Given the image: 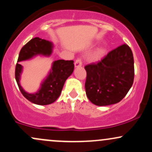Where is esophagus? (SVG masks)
I'll return each instance as SVG.
<instances>
[{"label": "esophagus", "instance_id": "esophagus-1", "mask_svg": "<svg viewBox=\"0 0 152 152\" xmlns=\"http://www.w3.org/2000/svg\"><path fill=\"white\" fill-rule=\"evenodd\" d=\"M74 66L75 68H79L81 67L82 66V61H81V59H77L74 63Z\"/></svg>", "mask_w": 152, "mask_h": 152}]
</instances>
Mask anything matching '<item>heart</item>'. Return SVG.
Returning a JSON list of instances; mask_svg holds the SVG:
<instances>
[{"instance_id": "1", "label": "heart", "mask_w": 152, "mask_h": 152, "mask_svg": "<svg viewBox=\"0 0 152 152\" xmlns=\"http://www.w3.org/2000/svg\"><path fill=\"white\" fill-rule=\"evenodd\" d=\"M104 52H105V48H104V47H99V48L96 50V52H95L94 53L95 57L96 58L100 57V56H102L103 54H104Z\"/></svg>"}]
</instances>
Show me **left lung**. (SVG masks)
<instances>
[{
	"mask_svg": "<svg viewBox=\"0 0 152 152\" xmlns=\"http://www.w3.org/2000/svg\"><path fill=\"white\" fill-rule=\"evenodd\" d=\"M85 89L88 99L97 106L116 104L125 97L134 79L131 48L123 45L110 52L96 64L85 66Z\"/></svg>",
	"mask_w": 152,
	"mask_h": 152,
	"instance_id": "8db88e82",
	"label": "left lung"
}]
</instances>
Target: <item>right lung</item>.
Returning <instances> with one entry per match:
<instances>
[{
  "label": "right lung",
  "instance_id": "right-lung-1",
  "mask_svg": "<svg viewBox=\"0 0 152 152\" xmlns=\"http://www.w3.org/2000/svg\"><path fill=\"white\" fill-rule=\"evenodd\" d=\"M54 45L50 41L39 37L33 38L21 48L16 66L15 78L21 94L31 102L39 105L52 104L59 97L66 79L72 74L74 69L73 61L64 60L53 61L48 75L41 81L37 91L34 93L27 92L21 86L20 80L23 66L19 63L29 61L38 56L50 57Z\"/></svg>",
  "mask_w": 152,
  "mask_h": 152
}]
</instances>
